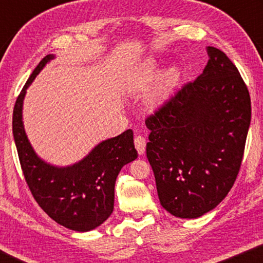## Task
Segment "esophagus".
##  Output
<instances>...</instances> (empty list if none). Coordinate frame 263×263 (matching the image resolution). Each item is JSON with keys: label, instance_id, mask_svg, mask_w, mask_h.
Instances as JSON below:
<instances>
[{"label": "esophagus", "instance_id": "obj_1", "mask_svg": "<svg viewBox=\"0 0 263 263\" xmlns=\"http://www.w3.org/2000/svg\"><path fill=\"white\" fill-rule=\"evenodd\" d=\"M134 143H135L136 149H138V153L140 156H142L146 151V139L143 138V136H136Z\"/></svg>", "mask_w": 263, "mask_h": 263}]
</instances>
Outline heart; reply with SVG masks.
<instances>
[{
  "instance_id": "1",
  "label": "heart",
  "mask_w": 263,
  "mask_h": 263,
  "mask_svg": "<svg viewBox=\"0 0 263 263\" xmlns=\"http://www.w3.org/2000/svg\"><path fill=\"white\" fill-rule=\"evenodd\" d=\"M158 73H159V64L158 61L154 59H148L145 62L139 64L132 73L129 74L127 79V91L132 95H141L151 88V86L157 80ZM181 77L179 68L176 66H171L165 69L160 74L159 80L156 87L147 99L148 107L152 110H157L165 103L167 97L170 96L172 88L175 87Z\"/></svg>"
}]
</instances>
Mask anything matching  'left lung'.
I'll return each mask as SVG.
<instances>
[{
  "instance_id": "8db88e82",
  "label": "left lung",
  "mask_w": 263,
  "mask_h": 263,
  "mask_svg": "<svg viewBox=\"0 0 263 263\" xmlns=\"http://www.w3.org/2000/svg\"><path fill=\"white\" fill-rule=\"evenodd\" d=\"M195 81L146 120V153L160 204L182 219L218 206L238 175L251 120L250 96L228 56L207 46Z\"/></svg>"
}]
</instances>
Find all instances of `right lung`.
Here are the masks:
<instances>
[{
    "instance_id": "obj_1",
    "label": "right lung",
    "mask_w": 263,
    "mask_h": 263,
    "mask_svg": "<svg viewBox=\"0 0 263 263\" xmlns=\"http://www.w3.org/2000/svg\"><path fill=\"white\" fill-rule=\"evenodd\" d=\"M55 59L50 53L31 74L13 111V135L25 179L43 211L57 224L78 232L98 228L114 211L115 183L121 168L138 158L133 130L104 140L78 163L56 166L35 153L23 122L27 88L41 70Z\"/></svg>"
}]
</instances>
